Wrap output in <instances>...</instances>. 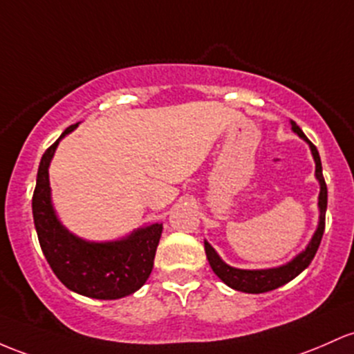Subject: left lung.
<instances>
[{"label": "left lung", "instance_id": "8db88e82", "mask_svg": "<svg viewBox=\"0 0 354 354\" xmlns=\"http://www.w3.org/2000/svg\"><path fill=\"white\" fill-rule=\"evenodd\" d=\"M292 129L294 133L301 136L304 141L309 142L310 151H313L314 161H316V176L321 183V193H319V227H317L316 234H314L313 240L302 254H299L292 262H289L287 266L277 267V269H269V270H242V269H234V267L227 266V263L221 260L216 252L213 250V247L208 242H205V250H207V259L212 266L213 272L232 289L240 290V292H248V294H262L269 292V290L277 289V287L287 284L289 281H292L294 277H297L306 267L313 262L314 255H316L317 248H319L322 234H324L326 227V208H328V188H326L324 176H322V166H321V158L317 153L316 146L306 138V134L302 133L301 127L297 126L292 120Z\"/></svg>", "mask_w": 354, "mask_h": 354}]
</instances>
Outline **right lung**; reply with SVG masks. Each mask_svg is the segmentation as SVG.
<instances>
[{"label":"right lung","instance_id":"right-lung-1","mask_svg":"<svg viewBox=\"0 0 354 354\" xmlns=\"http://www.w3.org/2000/svg\"><path fill=\"white\" fill-rule=\"evenodd\" d=\"M75 127L77 124L68 126L41 156L32 198L38 242L53 274L70 290L94 299L126 297L149 277L162 225L154 223L126 240L109 243L84 242L62 227L50 201L48 165L58 141Z\"/></svg>","mask_w":354,"mask_h":354}]
</instances>
